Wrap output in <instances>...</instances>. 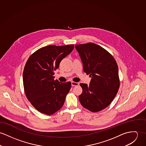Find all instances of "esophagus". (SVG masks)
<instances>
[{
    "label": "esophagus",
    "instance_id": "esophagus-1",
    "mask_svg": "<svg viewBox=\"0 0 146 146\" xmlns=\"http://www.w3.org/2000/svg\"><path fill=\"white\" fill-rule=\"evenodd\" d=\"M71 84L72 86H77L79 85V83L77 82H71Z\"/></svg>",
    "mask_w": 146,
    "mask_h": 146
}]
</instances>
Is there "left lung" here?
Masks as SVG:
<instances>
[{"instance_id":"obj_1","label":"left lung","mask_w":146,"mask_h":146,"mask_svg":"<svg viewBox=\"0 0 146 146\" xmlns=\"http://www.w3.org/2000/svg\"><path fill=\"white\" fill-rule=\"evenodd\" d=\"M83 63V71L90 74V84L81 83V105L92 112L108 106L116 95L120 86L118 67L113 56L105 49L89 42L75 46Z\"/></svg>"}]
</instances>
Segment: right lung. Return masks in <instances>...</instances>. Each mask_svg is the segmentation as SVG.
<instances>
[{
  "label": "right lung",
  "instance_id": "add662e5",
  "mask_svg": "<svg viewBox=\"0 0 146 146\" xmlns=\"http://www.w3.org/2000/svg\"><path fill=\"white\" fill-rule=\"evenodd\" d=\"M73 49L74 45H49L37 50L27 60L23 73L25 92L40 113L51 115L63 106L71 82L54 80V71Z\"/></svg>",
  "mask_w": 146,
  "mask_h": 146
}]
</instances>
